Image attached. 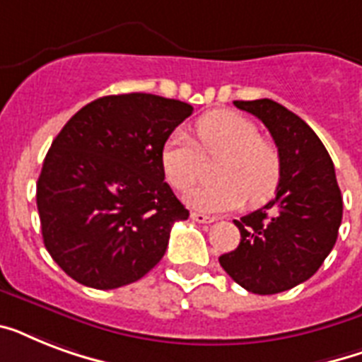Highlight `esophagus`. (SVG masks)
<instances>
[{"mask_svg": "<svg viewBox=\"0 0 362 362\" xmlns=\"http://www.w3.org/2000/svg\"><path fill=\"white\" fill-rule=\"evenodd\" d=\"M192 220L197 221V223H214L216 218L214 216L201 214V212H192Z\"/></svg>", "mask_w": 362, "mask_h": 362, "instance_id": "34e87169", "label": "esophagus"}]
</instances>
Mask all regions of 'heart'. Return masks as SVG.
Returning <instances> with one entry per match:
<instances>
[{
    "mask_svg": "<svg viewBox=\"0 0 362 362\" xmlns=\"http://www.w3.org/2000/svg\"><path fill=\"white\" fill-rule=\"evenodd\" d=\"M197 142L175 131L161 148V167L170 186L186 192L201 175L204 156H221L220 182L195 187L187 203L201 212H229L269 201L281 180V153L274 142L259 136L257 125L233 110H214L195 125Z\"/></svg>",
    "mask_w": 362,
    "mask_h": 362,
    "instance_id": "heart-1",
    "label": "heart"
}]
</instances>
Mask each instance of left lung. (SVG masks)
Here are the masks:
<instances>
[{
    "label": "left lung",
    "mask_w": 362,
    "mask_h": 362,
    "mask_svg": "<svg viewBox=\"0 0 362 362\" xmlns=\"http://www.w3.org/2000/svg\"><path fill=\"white\" fill-rule=\"evenodd\" d=\"M267 125L281 153L276 197L235 220L240 244L220 264L246 291L274 295L317 272L342 223V195L332 159L303 118L272 99L235 101Z\"/></svg>",
    "instance_id": "left-lung-1"
}]
</instances>
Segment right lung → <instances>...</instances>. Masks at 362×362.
Returning <instances> with one entry per match:
<instances>
[{"label":"right lung","instance_id":"1","mask_svg":"<svg viewBox=\"0 0 362 362\" xmlns=\"http://www.w3.org/2000/svg\"><path fill=\"white\" fill-rule=\"evenodd\" d=\"M193 107L152 93L105 95L54 139L37 180L45 247L93 289L141 280L189 212L165 182L161 148Z\"/></svg>","mask_w":362,"mask_h":362}]
</instances>
